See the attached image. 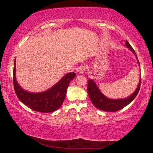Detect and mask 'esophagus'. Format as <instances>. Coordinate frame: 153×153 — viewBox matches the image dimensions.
Returning <instances> with one entry per match:
<instances>
[{
	"label": "esophagus",
	"instance_id": "1",
	"mask_svg": "<svg viewBox=\"0 0 153 153\" xmlns=\"http://www.w3.org/2000/svg\"><path fill=\"white\" fill-rule=\"evenodd\" d=\"M86 67L85 65H79L77 67V72H78L79 74H82L85 71V70H86Z\"/></svg>",
	"mask_w": 153,
	"mask_h": 153
}]
</instances>
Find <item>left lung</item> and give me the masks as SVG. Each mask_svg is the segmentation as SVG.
<instances>
[{
  "label": "left lung",
  "mask_w": 153,
  "mask_h": 153,
  "mask_svg": "<svg viewBox=\"0 0 153 153\" xmlns=\"http://www.w3.org/2000/svg\"><path fill=\"white\" fill-rule=\"evenodd\" d=\"M126 46L133 52L134 55H136L137 59H138L135 51L131 47V46L129 45L128 40L126 41ZM140 84L141 77L140 79L139 84L137 86V88L131 96H129L128 98H123V99H110V98L106 97L105 95L102 94V92L100 91L97 84H95V82L92 79H88V96L91 102L98 109L104 111H108V112H115V111H117L124 108L126 106L129 105L132 101L138 94L140 88Z\"/></svg>",
  "instance_id": "1"
}]
</instances>
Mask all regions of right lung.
Instances as JSON below:
<instances>
[{
    "label": "right lung",
    "instance_id": "obj_1",
    "mask_svg": "<svg viewBox=\"0 0 153 153\" xmlns=\"http://www.w3.org/2000/svg\"><path fill=\"white\" fill-rule=\"evenodd\" d=\"M15 59L13 68V85L15 93L24 104L35 111L41 113H51L61 107L65 98L67 89L69 83L76 77L74 72L65 74L60 81L46 91L32 93L22 89L16 80L15 76Z\"/></svg>",
    "mask_w": 153,
    "mask_h": 153
}]
</instances>
